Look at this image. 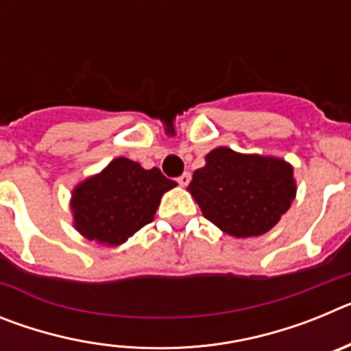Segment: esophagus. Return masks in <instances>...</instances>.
Masks as SVG:
<instances>
[{"mask_svg":"<svg viewBox=\"0 0 351 351\" xmlns=\"http://www.w3.org/2000/svg\"><path fill=\"white\" fill-rule=\"evenodd\" d=\"M190 181H191V173L190 172H184L182 176H179V178H178L179 186H182V188L190 184Z\"/></svg>","mask_w":351,"mask_h":351,"instance_id":"34e87169","label":"esophagus"}]
</instances>
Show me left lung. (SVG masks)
<instances>
[{"label": "left lung", "instance_id": "left-lung-1", "mask_svg": "<svg viewBox=\"0 0 351 351\" xmlns=\"http://www.w3.org/2000/svg\"><path fill=\"white\" fill-rule=\"evenodd\" d=\"M190 193L210 223L234 237L269 232L295 198L293 169L280 158L218 147L193 172Z\"/></svg>", "mask_w": 351, "mask_h": 351}]
</instances>
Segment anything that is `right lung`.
Masks as SVG:
<instances>
[{"label":"right lung","instance_id":"add662e5","mask_svg":"<svg viewBox=\"0 0 351 351\" xmlns=\"http://www.w3.org/2000/svg\"><path fill=\"white\" fill-rule=\"evenodd\" d=\"M176 184L156 167L145 170L137 161L116 158L104 172L73 191L75 228L89 241L107 246L123 244L153 221L161 195Z\"/></svg>","mask_w":351,"mask_h":351}]
</instances>
